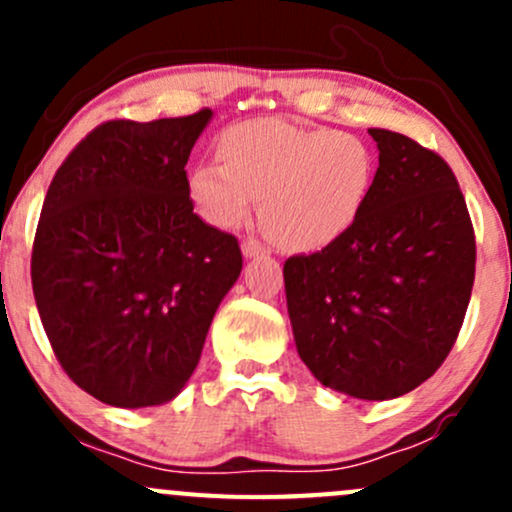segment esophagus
<instances>
[{
	"mask_svg": "<svg viewBox=\"0 0 512 512\" xmlns=\"http://www.w3.org/2000/svg\"><path fill=\"white\" fill-rule=\"evenodd\" d=\"M243 255L248 257V260H255V257H264V255H269V250L264 248V245L260 243V240L248 238V240H243Z\"/></svg>",
	"mask_w": 512,
	"mask_h": 512,
	"instance_id": "34e87169",
	"label": "esophagus"
}]
</instances>
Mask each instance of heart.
Wrapping results in <instances>:
<instances>
[{"label": "heart", "mask_w": 512, "mask_h": 512, "mask_svg": "<svg viewBox=\"0 0 512 512\" xmlns=\"http://www.w3.org/2000/svg\"><path fill=\"white\" fill-rule=\"evenodd\" d=\"M219 161L197 163L190 199L211 226L236 228L262 199L264 231L279 248L315 252L354 228L375 178L356 134L250 120L221 134Z\"/></svg>", "instance_id": "obj_1"}]
</instances>
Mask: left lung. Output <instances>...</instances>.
Instances as JSON below:
<instances>
[{"mask_svg": "<svg viewBox=\"0 0 512 512\" xmlns=\"http://www.w3.org/2000/svg\"><path fill=\"white\" fill-rule=\"evenodd\" d=\"M378 170L346 236L284 264L298 356L342 395L383 402L431 378L460 334L477 243L455 173L390 129H368Z\"/></svg>", "mask_w": 512, "mask_h": 512, "instance_id": "8db88e82", "label": "left lung"}]
</instances>
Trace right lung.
I'll return each mask as SVG.
<instances>
[{
    "label": "right lung",
    "mask_w": 512,
    "mask_h": 512,
    "mask_svg": "<svg viewBox=\"0 0 512 512\" xmlns=\"http://www.w3.org/2000/svg\"><path fill=\"white\" fill-rule=\"evenodd\" d=\"M211 115L103 122L45 195L35 305L64 373L110 407L180 395L243 269L238 240L199 219L187 190V158Z\"/></svg>",
    "instance_id": "add662e5"
}]
</instances>
